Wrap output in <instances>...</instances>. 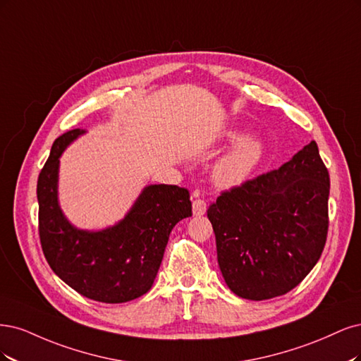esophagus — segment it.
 I'll return each instance as SVG.
<instances>
[{"label": "esophagus", "mask_w": 361, "mask_h": 361, "mask_svg": "<svg viewBox=\"0 0 361 361\" xmlns=\"http://www.w3.org/2000/svg\"><path fill=\"white\" fill-rule=\"evenodd\" d=\"M192 210L195 216H202L207 210V204L200 197V193L193 192V201H192Z\"/></svg>", "instance_id": "1"}]
</instances>
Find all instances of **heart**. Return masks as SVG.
Here are the masks:
<instances>
[{
    "instance_id": "1",
    "label": "heart",
    "mask_w": 361,
    "mask_h": 361,
    "mask_svg": "<svg viewBox=\"0 0 361 361\" xmlns=\"http://www.w3.org/2000/svg\"><path fill=\"white\" fill-rule=\"evenodd\" d=\"M228 141H237L213 166V178L219 185L231 188L246 180L257 169L265 153V141L257 133L238 130L226 133Z\"/></svg>"
}]
</instances>
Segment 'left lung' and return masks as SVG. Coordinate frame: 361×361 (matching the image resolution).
Segmentation results:
<instances>
[{
  "instance_id": "1",
  "label": "left lung",
  "mask_w": 361,
  "mask_h": 361,
  "mask_svg": "<svg viewBox=\"0 0 361 361\" xmlns=\"http://www.w3.org/2000/svg\"><path fill=\"white\" fill-rule=\"evenodd\" d=\"M329 171L312 141L281 168L232 188L208 207L217 262L246 300L294 289L315 267L329 231Z\"/></svg>"
}]
</instances>
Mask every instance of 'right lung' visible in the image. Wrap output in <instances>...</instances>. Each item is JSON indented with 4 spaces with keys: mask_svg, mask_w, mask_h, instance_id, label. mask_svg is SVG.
I'll use <instances>...</instances> for the list:
<instances>
[{
    "mask_svg": "<svg viewBox=\"0 0 361 361\" xmlns=\"http://www.w3.org/2000/svg\"><path fill=\"white\" fill-rule=\"evenodd\" d=\"M85 130L55 139L37 180L39 234L52 271L76 293L102 303H126L151 289L172 228L192 216L188 189L169 184L144 188L118 224L102 231L79 229L58 202L63 151Z\"/></svg>",
    "mask_w": 361,
    "mask_h": 361,
    "instance_id": "add662e5",
    "label": "right lung"
}]
</instances>
